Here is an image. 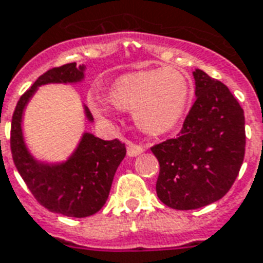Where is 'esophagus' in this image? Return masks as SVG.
I'll use <instances>...</instances> for the list:
<instances>
[{
  "mask_svg": "<svg viewBox=\"0 0 263 263\" xmlns=\"http://www.w3.org/2000/svg\"><path fill=\"white\" fill-rule=\"evenodd\" d=\"M143 150H145V147H143L142 145H138V143H129V145H128L127 153L128 156L134 157V156H138V154L142 153Z\"/></svg>",
  "mask_w": 263,
  "mask_h": 263,
  "instance_id": "esophagus-1",
  "label": "esophagus"
}]
</instances>
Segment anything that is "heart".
<instances>
[{
    "mask_svg": "<svg viewBox=\"0 0 263 263\" xmlns=\"http://www.w3.org/2000/svg\"><path fill=\"white\" fill-rule=\"evenodd\" d=\"M190 95L189 80L175 69L139 71L118 78L111 88V99L91 95V107L100 117L113 113V107L134 111L140 129L160 134L178 123Z\"/></svg>",
    "mask_w": 263,
    "mask_h": 263,
    "instance_id": "heart-1",
    "label": "heart"
}]
</instances>
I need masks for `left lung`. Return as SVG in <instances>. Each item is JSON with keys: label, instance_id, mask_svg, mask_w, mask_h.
<instances>
[{"label": "left lung", "instance_id": "obj_1", "mask_svg": "<svg viewBox=\"0 0 263 263\" xmlns=\"http://www.w3.org/2000/svg\"><path fill=\"white\" fill-rule=\"evenodd\" d=\"M196 100L176 138L150 149L160 164L156 192L174 210L215 203L230 190L246 154L244 110L225 84L196 69Z\"/></svg>", "mask_w": 263, "mask_h": 263}]
</instances>
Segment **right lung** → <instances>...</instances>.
<instances>
[{
    "instance_id": "add662e5",
    "label": "right lung",
    "mask_w": 263,
    "mask_h": 263,
    "mask_svg": "<svg viewBox=\"0 0 263 263\" xmlns=\"http://www.w3.org/2000/svg\"><path fill=\"white\" fill-rule=\"evenodd\" d=\"M83 77L84 67L76 62L45 71L20 96L11 124L12 158L34 198L49 211L73 218L93 215L105 205L114 174L127 153L125 143L85 134L67 163L49 167L38 164L27 153L20 123L26 103L37 87L48 83H76ZM85 113L93 120L87 107Z\"/></svg>"
}]
</instances>
